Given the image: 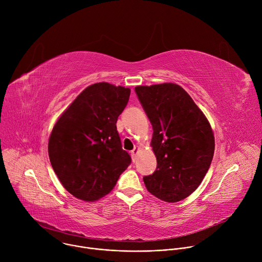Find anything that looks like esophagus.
Returning a JSON list of instances; mask_svg holds the SVG:
<instances>
[{"label": "esophagus", "instance_id": "obj_1", "mask_svg": "<svg viewBox=\"0 0 262 262\" xmlns=\"http://www.w3.org/2000/svg\"><path fill=\"white\" fill-rule=\"evenodd\" d=\"M139 150H140V147H138V146H136V147L133 149L132 157H133V160H134V161L137 159V156H138V154H139Z\"/></svg>", "mask_w": 262, "mask_h": 262}]
</instances>
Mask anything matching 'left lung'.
<instances>
[{
  "instance_id": "8db88e82",
  "label": "left lung",
  "mask_w": 262,
  "mask_h": 262,
  "mask_svg": "<svg viewBox=\"0 0 262 262\" xmlns=\"http://www.w3.org/2000/svg\"><path fill=\"white\" fill-rule=\"evenodd\" d=\"M136 94L154 129L157 169L143 180L157 198L173 203L202 182L214 152V137L202 111L183 88L164 83L138 86Z\"/></svg>"
}]
</instances>
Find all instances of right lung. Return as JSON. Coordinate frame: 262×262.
Masks as SVG:
<instances>
[{
    "label": "right lung",
    "mask_w": 262,
    "mask_h": 262,
    "mask_svg": "<svg viewBox=\"0 0 262 262\" xmlns=\"http://www.w3.org/2000/svg\"><path fill=\"white\" fill-rule=\"evenodd\" d=\"M130 89L108 83L87 87L56 122L50 140L52 167L67 192L84 201L108 194L130 165L116 122Z\"/></svg>",
    "instance_id": "obj_1"
}]
</instances>
